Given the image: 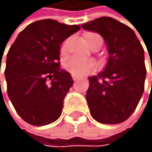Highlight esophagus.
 Returning <instances> with one entry per match:
<instances>
[{
	"label": "esophagus",
	"instance_id": "1",
	"mask_svg": "<svg viewBox=\"0 0 152 152\" xmlns=\"http://www.w3.org/2000/svg\"><path fill=\"white\" fill-rule=\"evenodd\" d=\"M72 80H77L78 78H80L78 77H77V75H72Z\"/></svg>",
	"mask_w": 152,
	"mask_h": 152
}]
</instances>
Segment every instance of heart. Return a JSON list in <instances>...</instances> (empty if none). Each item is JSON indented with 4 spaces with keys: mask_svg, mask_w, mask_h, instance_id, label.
Masks as SVG:
<instances>
[{
    "mask_svg": "<svg viewBox=\"0 0 152 152\" xmlns=\"http://www.w3.org/2000/svg\"><path fill=\"white\" fill-rule=\"evenodd\" d=\"M94 34H89L88 36V42L89 45V38ZM67 50V41H66L61 45V53H66ZM64 67L69 72H71L72 75H75L77 77H83V75H86L96 69V63L92 60H88V58H80V56H72L66 58V60L64 61Z\"/></svg>",
    "mask_w": 152,
    "mask_h": 152,
    "instance_id": "heart-1",
    "label": "heart"
}]
</instances>
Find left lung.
<instances>
[{
	"label": "left lung",
	"instance_id": "1",
	"mask_svg": "<svg viewBox=\"0 0 152 152\" xmlns=\"http://www.w3.org/2000/svg\"><path fill=\"white\" fill-rule=\"evenodd\" d=\"M81 28L99 34L108 52L103 71L88 77L86 97L91 114L100 124H121L132 115L143 94V48L132 28L113 18H99Z\"/></svg>",
	"mask_w": 152,
	"mask_h": 152
}]
</instances>
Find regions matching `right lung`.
<instances>
[{"mask_svg":"<svg viewBox=\"0 0 152 152\" xmlns=\"http://www.w3.org/2000/svg\"><path fill=\"white\" fill-rule=\"evenodd\" d=\"M80 28L50 19L37 20L10 48L5 71L8 96L28 124L45 125L61 116L64 99L74 83L58 63L61 45Z\"/></svg>","mask_w":152,"mask_h":152,"instance_id":"obj_1","label":"right lung"}]
</instances>
